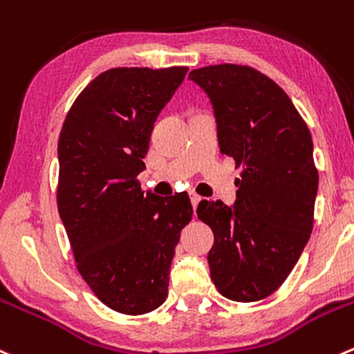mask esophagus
I'll list each match as a JSON object with an SVG mask.
<instances>
[{
    "label": "esophagus",
    "mask_w": 354,
    "mask_h": 354,
    "mask_svg": "<svg viewBox=\"0 0 354 354\" xmlns=\"http://www.w3.org/2000/svg\"><path fill=\"white\" fill-rule=\"evenodd\" d=\"M190 201H192V205H194V211H197L198 204L202 202V197H201V195H197V194H190Z\"/></svg>",
    "instance_id": "1"
}]
</instances>
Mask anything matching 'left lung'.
I'll return each instance as SVG.
<instances>
[{"label":"left lung","mask_w":354,"mask_h":354,"mask_svg":"<svg viewBox=\"0 0 354 354\" xmlns=\"http://www.w3.org/2000/svg\"><path fill=\"white\" fill-rule=\"evenodd\" d=\"M188 79L211 100L221 152L242 167L233 207L202 201L197 209L214 233L211 279L228 299L261 301L286 282L313 230L311 133L286 91L249 65H207Z\"/></svg>","instance_id":"obj_1"}]
</instances>
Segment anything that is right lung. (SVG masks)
Segmentation results:
<instances>
[{
    "mask_svg": "<svg viewBox=\"0 0 354 354\" xmlns=\"http://www.w3.org/2000/svg\"><path fill=\"white\" fill-rule=\"evenodd\" d=\"M188 67H115L79 93L58 138L57 204L75 266L95 296L122 315L167 297L180 232L192 221L187 192H143L153 122Z\"/></svg>",
    "mask_w": 354,
    "mask_h": 354,
    "instance_id": "1",
    "label": "right lung"
}]
</instances>
